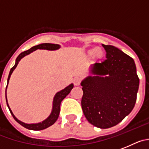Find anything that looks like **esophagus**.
I'll list each match as a JSON object with an SVG mask.
<instances>
[{"label":"esophagus","mask_w":149,"mask_h":149,"mask_svg":"<svg viewBox=\"0 0 149 149\" xmlns=\"http://www.w3.org/2000/svg\"><path fill=\"white\" fill-rule=\"evenodd\" d=\"M73 83H74V84L76 86L79 85L80 83H81V78L75 77L74 79H73Z\"/></svg>","instance_id":"obj_1"}]
</instances>
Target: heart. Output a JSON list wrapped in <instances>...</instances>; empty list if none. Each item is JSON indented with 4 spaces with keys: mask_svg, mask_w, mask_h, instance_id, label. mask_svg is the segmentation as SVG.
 <instances>
[{
    "mask_svg": "<svg viewBox=\"0 0 149 149\" xmlns=\"http://www.w3.org/2000/svg\"><path fill=\"white\" fill-rule=\"evenodd\" d=\"M87 54L89 57H93L95 59L101 60L105 56V51L101 47H95L93 49L89 50Z\"/></svg>",
    "mask_w": 149,
    "mask_h": 149,
    "instance_id": "1",
    "label": "heart"
}]
</instances>
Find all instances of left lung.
<instances>
[{
  "mask_svg": "<svg viewBox=\"0 0 149 149\" xmlns=\"http://www.w3.org/2000/svg\"><path fill=\"white\" fill-rule=\"evenodd\" d=\"M102 46L107 59L92 65V76L81 83V108L91 124L107 129L121 122L133 109L139 78L132 58L115 46Z\"/></svg>",
  "mask_w": 149,
  "mask_h": 149,
  "instance_id": "left-lung-1",
  "label": "left lung"
}]
</instances>
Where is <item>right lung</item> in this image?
Segmentation results:
<instances>
[{
  "label": "right lung",
  "mask_w": 149,
  "mask_h": 149,
  "mask_svg": "<svg viewBox=\"0 0 149 149\" xmlns=\"http://www.w3.org/2000/svg\"><path fill=\"white\" fill-rule=\"evenodd\" d=\"M60 48V45H57V44H51V43H42V44H40L38 45H35V46L31 48L30 49H29L28 51H24V52H22L20 55L18 56L16 59V62H15V65H14L13 68H11L10 72H9V76H8V80L7 82L9 83V79H10V76L12 75V72L14 71L15 68H16L17 65H18V62H20V59L23 57H24L25 56L28 55V54H31L33 51H36L37 49H45V50H49V51H54V50H57ZM73 87V84H71L69 86H68L67 87H65L64 90H61V91L58 92L56 94L54 98V101H53V109L52 112H51V115L48 116V118L47 119H45V120H43L41 123H32V124H27V123H25L23 122L20 121L18 119H17L16 117L14 115V114L12 113V110L9 108V104L7 102V98H6V104H7V106L9 107V111H10L11 114L13 116V118H15V120L18 123H20L21 126H23V127L26 128L28 129H30V130H34V131H39V130H42V129H45L46 128L49 127L51 125L54 124L56 120L58 119V117L59 115V112H60V104L62 102V100L70 93V92L71 91V90ZM6 88H7V86H6Z\"/></svg>",
  "instance_id": "obj_1"
}]
</instances>
